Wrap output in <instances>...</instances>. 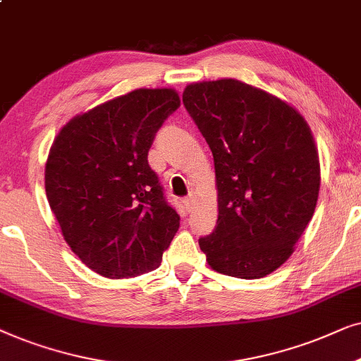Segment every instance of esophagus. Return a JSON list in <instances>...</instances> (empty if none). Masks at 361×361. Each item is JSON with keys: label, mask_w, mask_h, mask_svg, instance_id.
Segmentation results:
<instances>
[{"label": "esophagus", "mask_w": 361, "mask_h": 361, "mask_svg": "<svg viewBox=\"0 0 361 361\" xmlns=\"http://www.w3.org/2000/svg\"><path fill=\"white\" fill-rule=\"evenodd\" d=\"M195 203H196V195H195V193H190V195L185 198L186 209H188V211L193 209V208H195Z\"/></svg>", "instance_id": "1"}]
</instances>
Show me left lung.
Instances as JSON below:
<instances>
[{"instance_id":"left-lung-1","label":"left lung","mask_w":361,"mask_h":361,"mask_svg":"<svg viewBox=\"0 0 361 361\" xmlns=\"http://www.w3.org/2000/svg\"><path fill=\"white\" fill-rule=\"evenodd\" d=\"M183 104L213 152L218 224L200 239L216 272L259 279L276 271L314 216L320 161L305 118L238 79L186 85Z\"/></svg>"}]
</instances>
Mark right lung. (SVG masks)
Listing matches in <instances>:
<instances>
[{"label":"right lung","instance_id":"add662e5","mask_svg":"<svg viewBox=\"0 0 361 361\" xmlns=\"http://www.w3.org/2000/svg\"><path fill=\"white\" fill-rule=\"evenodd\" d=\"M180 107L175 89H135L71 118L52 143L44 185L72 252L109 279L150 272L180 228L148 150Z\"/></svg>","mask_w":361,"mask_h":361}]
</instances>
